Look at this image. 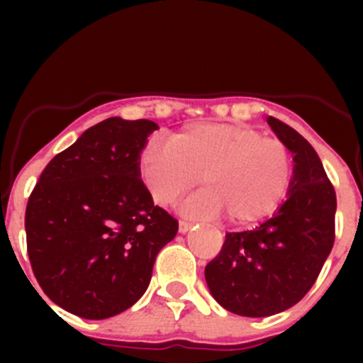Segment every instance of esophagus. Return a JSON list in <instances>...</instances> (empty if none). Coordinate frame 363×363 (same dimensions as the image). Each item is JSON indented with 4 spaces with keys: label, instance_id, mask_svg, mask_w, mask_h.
Returning a JSON list of instances; mask_svg holds the SVG:
<instances>
[{
    "label": "esophagus",
    "instance_id": "1",
    "mask_svg": "<svg viewBox=\"0 0 363 363\" xmlns=\"http://www.w3.org/2000/svg\"><path fill=\"white\" fill-rule=\"evenodd\" d=\"M193 225H195V223L186 221V219H181V221H179V232H181V233H188L189 230L193 228Z\"/></svg>",
    "mask_w": 363,
    "mask_h": 363
}]
</instances>
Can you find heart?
Returning a JSON list of instances; mask_svg holds the SVG:
<instances>
[{"label":"heart","mask_w":363,"mask_h":363,"mask_svg":"<svg viewBox=\"0 0 363 363\" xmlns=\"http://www.w3.org/2000/svg\"><path fill=\"white\" fill-rule=\"evenodd\" d=\"M140 177L158 205L203 191L184 205L188 214L225 216L246 226L272 214L290 191L294 160L286 144L230 123H199L172 135L168 145L149 144L138 160Z\"/></svg>","instance_id":"heart-1"}]
</instances>
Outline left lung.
Segmentation results:
<instances>
[{"label": "left lung", "mask_w": 363, "mask_h": 363, "mask_svg": "<svg viewBox=\"0 0 363 363\" xmlns=\"http://www.w3.org/2000/svg\"><path fill=\"white\" fill-rule=\"evenodd\" d=\"M294 156V181L274 216L247 232L226 233L205 267L216 302L239 316L265 318L290 309L311 290L335 239V191L320 156L294 128L267 117Z\"/></svg>", "instance_id": "left-lung-1"}]
</instances>
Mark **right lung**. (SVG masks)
<instances>
[{
	"instance_id": "obj_1",
	"label": "right lung",
	"mask_w": 363,
	"mask_h": 363,
	"mask_svg": "<svg viewBox=\"0 0 363 363\" xmlns=\"http://www.w3.org/2000/svg\"><path fill=\"white\" fill-rule=\"evenodd\" d=\"M158 124L108 117L54 156L26 207L33 274L54 303L86 320L130 309L179 223L155 205L138 160Z\"/></svg>"
}]
</instances>
